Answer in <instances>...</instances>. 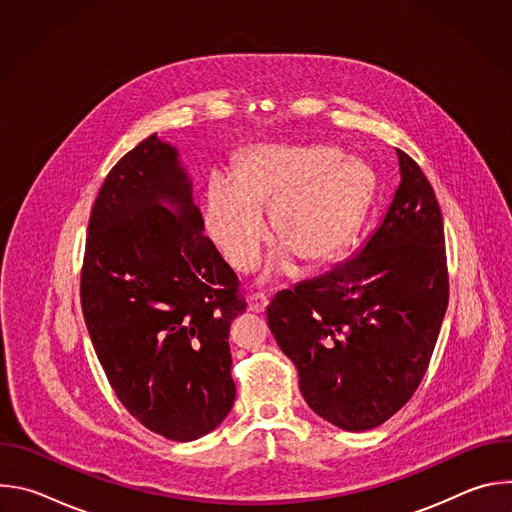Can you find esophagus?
<instances>
[{"label": "esophagus", "instance_id": "34e87169", "mask_svg": "<svg viewBox=\"0 0 512 512\" xmlns=\"http://www.w3.org/2000/svg\"><path fill=\"white\" fill-rule=\"evenodd\" d=\"M249 310L251 312H255V314H261V312H265V308H267V304H269V298L265 296V294H253V296H249Z\"/></svg>", "mask_w": 512, "mask_h": 512}]
</instances>
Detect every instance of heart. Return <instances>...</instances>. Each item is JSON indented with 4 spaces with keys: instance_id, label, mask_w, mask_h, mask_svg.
Here are the masks:
<instances>
[{
    "instance_id": "heart-1",
    "label": "heart",
    "mask_w": 512,
    "mask_h": 512,
    "mask_svg": "<svg viewBox=\"0 0 512 512\" xmlns=\"http://www.w3.org/2000/svg\"><path fill=\"white\" fill-rule=\"evenodd\" d=\"M373 170L358 158H340L330 145H255L235 178L214 172L206 186L204 229L227 263L253 271L267 241L269 209L277 249L273 273L300 259L314 267L334 259L356 235L373 192Z\"/></svg>"
}]
</instances>
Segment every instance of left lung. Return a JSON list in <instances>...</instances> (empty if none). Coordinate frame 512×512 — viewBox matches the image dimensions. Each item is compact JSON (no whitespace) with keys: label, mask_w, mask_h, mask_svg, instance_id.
Listing matches in <instances>:
<instances>
[{"label":"left lung","mask_w":512,"mask_h":512,"mask_svg":"<svg viewBox=\"0 0 512 512\" xmlns=\"http://www.w3.org/2000/svg\"><path fill=\"white\" fill-rule=\"evenodd\" d=\"M397 158L401 182L367 245L267 306L306 403L346 431L373 429L411 399L448 310L440 204L421 168Z\"/></svg>","instance_id":"8db88e82"}]
</instances>
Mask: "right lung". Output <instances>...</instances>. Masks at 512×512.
I'll return each instance as SVG.
<instances>
[{
	"label": "right lung",
	"mask_w": 512,
	"mask_h": 512,
	"mask_svg": "<svg viewBox=\"0 0 512 512\" xmlns=\"http://www.w3.org/2000/svg\"><path fill=\"white\" fill-rule=\"evenodd\" d=\"M202 231L178 150L154 133L107 174L81 271L85 324L115 395L174 442L221 425L237 395L229 328L247 302Z\"/></svg>",
	"instance_id": "1"
}]
</instances>
